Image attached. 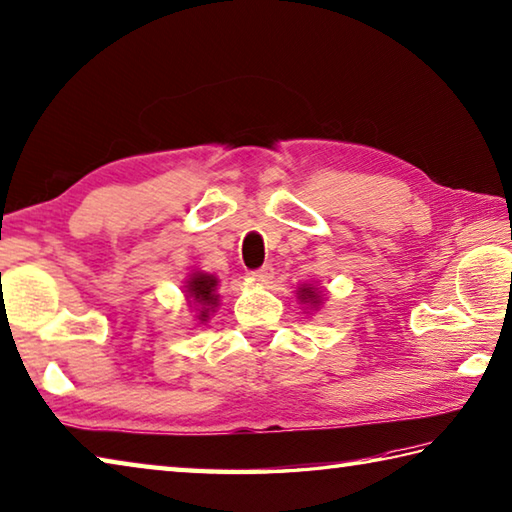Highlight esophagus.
<instances>
[{
  "instance_id": "34e87169",
  "label": "esophagus",
  "mask_w": 512,
  "mask_h": 512,
  "mask_svg": "<svg viewBox=\"0 0 512 512\" xmlns=\"http://www.w3.org/2000/svg\"><path fill=\"white\" fill-rule=\"evenodd\" d=\"M253 277H255L257 282H262V284L271 282V280H273V266L266 264V266H262V268H257V271L253 273Z\"/></svg>"
}]
</instances>
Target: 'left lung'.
Segmentation results:
<instances>
[{
	"label": "left lung",
	"instance_id": "8db88e82",
	"mask_svg": "<svg viewBox=\"0 0 512 512\" xmlns=\"http://www.w3.org/2000/svg\"><path fill=\"white\" fill-rule=\"evenodd\" d=\"M297 297H300L302 304H309V306H320L322 300V293L315 288L313 284H302L297 288Z\"/></svg>",
	"mask_w": 512,
	"mask_h": 512
}]
</instances>
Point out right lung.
Segmentation results:
<instances>
[{"mask_svg":"<svg viewBox=\"0 0 512 512\" xmlns=\"http://www.w3.org/2000/svg\"><path fill=\"white\" fill-rule=\"evenodd\" d=\"M217 286L219 280L215 275L210 273H201V271H194L190 273L188 282H185V297H188L190 302H194L199 306V315L197 320L203 324L208 322V318L215 309L219 306V295H217Z\"/></svg>","mask_w":512,"mask_h":512,"instance_id":"right-lung-1","label":"right lung"}]
</instances>
